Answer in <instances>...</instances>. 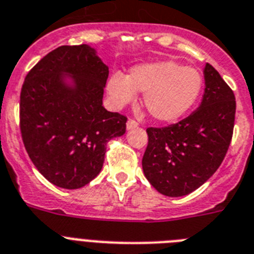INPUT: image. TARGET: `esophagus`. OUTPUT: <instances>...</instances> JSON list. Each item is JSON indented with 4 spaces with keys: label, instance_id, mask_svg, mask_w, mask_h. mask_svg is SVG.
I'll use <instances>...</instances> for the list:
<instances>
[{
    "label": "esophagus",
    "instance_id": "1",
    "mask_svg": "<svg viewBox=\"0 0 254 254\" xmlns=\"http://www.w3.org/2000/svg\"><path fill=\"white\" fill-rule=\"evenodd\" d=\"M127 130H130V129H135V127H138V123L135 120H133V119H129L127 123Z\"/></svg>",
    "mask_w": 254,
    "mask_h": 254
}]
</instances>
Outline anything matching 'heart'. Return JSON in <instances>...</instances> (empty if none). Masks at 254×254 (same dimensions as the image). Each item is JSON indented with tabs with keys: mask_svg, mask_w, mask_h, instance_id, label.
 I'll list each match as a JSON object with an SVG mask.
<instances>
[{
	"mask_svg": "<svg viewBox=\"0 0 254 254\" xmlns=\"http://www.w3.org/2000/svg\"><path fill=\"white\" fill-rule=\"evenodd\" d=\"M203 87V77L195 68L173 61L155 62L134 67L130 73L112 74L107 90L116 108L130 103L135 91L143 93V104L153 119L169 123L192 107Z\"/></svg>",
	"mask_w": 254,
	"mask_h": 254,
	"instance_id": "1",
	"label": "heart"
}]
</instances>
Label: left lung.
<instances>
[{"mask_svg":"<svg viewBox=\"0 0 254 254\" xmlns=\"http://www.w3.org/2000/svg\"><path fill=\"white\" fill-rule=\"evenodd\" d=\"M199 108L180 123L147 127L142 167L148 182L172 197L189 195L214 174L231 143L236 102L221 74L206 63Z\"/></svg>","mask_w":254,"mask_h":254,"instance_id":"obj_1","label":"left lung"}]
</instances>
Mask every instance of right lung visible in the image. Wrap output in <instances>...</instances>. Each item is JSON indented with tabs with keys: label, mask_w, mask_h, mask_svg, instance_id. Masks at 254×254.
Returning <instances> with one entry per match:
<instances>
[{
	"label": "right lung",
	"mask_w": 254,
	"mask_h": 254,
	"mask_svg": "<svg viewBox=\"0 0 254 254\" xmlns=\"http://www.w3.org/2000/svg\"><path fill=\"white\" fill-rule=\"evenodd\" d=\"M72 76L74 86L64 82ZM108 67L87 45L59 46L25 76L20 133L42 176L62 189H80L102 170L106 144L127 130V116L102 106Z\"/></svg>",
	"instance_id": "right-lung-1"
}]
</instances>
